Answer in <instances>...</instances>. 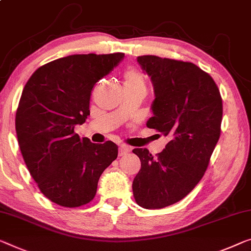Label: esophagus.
<instances>
[{
  "label": "esophagus",
  "instance_id": "34e87169",
  "mask_svg": "<svg viewBox=\"0 0 251 251\" xmlns=\"http://www.w3.org/2000/svg\"><path fill=\"white\" fill-rule=\"evenodd\" d=\"M130 149L129 147H127V145H121V147H119V155L121 156H123V155H126L127 153L128 152H130Z\"/></svg>",
  "mask_w": 251,
  "mask_h": 251
}]
</instances>
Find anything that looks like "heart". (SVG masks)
Here are the masks:
<instances>
[{
	"mask_svg": "<svg viewBox=\"0 0 251 251\" xmlns=\"http://www.w3.org/2000/svg\"><path fill=\"white\" fill-rule=\"evenodd\" d=\"M125 89H144L147 88L143 73L135 67H129L124 73Z\"/></svg>",
	"mask_w": 251,
	"mask_h": 251,
	"instance_id": "b5f03b06",
	"label": "heart"
}]
</instances>
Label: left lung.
I'll return each mask as SVG.
<instances>
[{
  "label": "left lung",
  "instance_id": "8db88e82",
  "mask_svg": "<svg viewBox=\"0 0 251 251\" xmlns=\"http://www.w3.org/2000/svg\"><path fill=\"white\" fill-rule=\"evenodd\" d=\"M154 88L149 128L169 137L153 156L134 149L141 169L133 194L144 208H163L186 197L201 181L221 135L222 98L208 73L190 62L154 55L137 57Z\"/></svg>",
  "mask_w": 251,
  "mask_h": 251
}]
</instances>
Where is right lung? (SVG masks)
<instances>
[{"mask_svg":"<svg viewBox=\"0 0 251 251\" xmlns=\"http://www.w3.org/2000/svg\"><path fill=\"white\" fill-rule=\"evenodd\" d=\"M124 53L70 55L37 69L25 83L16 114L25 163L45 196L78 207L96 196L103 170L118 155L114 142L95 144L74 132L90 115L91 91Z\"/></svg>","mask_w":251,"mask_h":251,"instance_id":"1","label":"right lung"}]
</instances>
